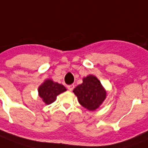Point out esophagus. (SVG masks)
<instances>
[{"label": "esophagus", "mask_w": 148, "mask_h": 148, "mask_svg": "<svg viewBox=\"0 0 148 148\" xmlns=\"http://www.w3.org/2000/svg\"><path fill=\"white\" fill-rule=\"evenodd\" d=\"M74 85H67V89L69 91H72L74 89Z\"/></svg>", "instance_id": "esophagus-1"}]
</instances>
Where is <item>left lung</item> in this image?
<instances>
[{
    "label": "left lung",
    "instance_id": "left-lung-1",
    "mask_svg": "<svg viewBox=\"0 0 148 148\" xmlns=\"http://www.w3.org/2000/svg\"><path fill=\"white\" fill-rule=\"evenodd\" d=\"M74 94L82 106L89 110H96L106 98V91L101 83L93 75L83 78V83L74 88Z\"/></svg>",
    "mask_w": 148,
    "mask_h": 148
}]
</instances>
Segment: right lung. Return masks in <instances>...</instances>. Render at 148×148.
<instances>
[{
	"label": "right lung",
	"instance_id": "obj_1",
	"mask_svg": "<svg viewBox=\"0 0 148 148\" xmlns=\"http://www.w3.org/2000/svg\"><path fill=\"white\" fill-rule=\"evenodd\" d=\"M66 90V88L63 85L48 79L38 88V93L42 100L47 105H49L56 100V96L59 94Z\"/></svg>",
	"mask_w": 148,
	"mask_h": 148
}]
</instances>
